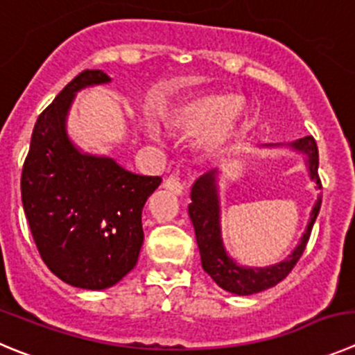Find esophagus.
Returning a JSON list of instances; mask_svg holds the SVG:
<instances>
[{
  "label": "esophagus",
  "mask_w": 355,
  "mask_h": 355,
  "mask_svg": "<svg viewBox=\"0 0 355 355\" xmlns=\"http://www.w3.org/2000/svg\"><path fill=\"white\" fill-rule=\"evenodd\" d=\"M164 189H168L170 193L177 194V196H180V194L184 193V185H182L180 178L175 177V175H171V177H168L166 180H164Z\"/></svg>",
  "instance_id": "obj_1"
}]
</instances>
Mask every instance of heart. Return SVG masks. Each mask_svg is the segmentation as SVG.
I'll return each instance as SVG.
<instances>
[{
	"label": "heart",
	"instance_id": "1",
	"mask_svg": "<svg viewBox=\"0 0 355 355\" xmlns=\"http://www.w3.org/2000/svg\"><path fill=\"white\" fill-rule=\"evenodd\" d=\"M243 115L238 96L201 92L182 101L166 115V125L178 135L201 132L200 148L211 155L223 150L234 137Z\"/></svg>",
	"mask_w": 355,
	"mask_h": 355
}]
</instances>
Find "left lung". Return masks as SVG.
<instances>
[{"label":"left lung","mask_w":355,"mask_h":355,"mask_svg":"<svg viewBox=\"0 0 355 355\" xmlns=\"http://www.w3.org/2000/svg\"><path fill=\"white\" fill-rule=\"evenodd\" d=\"M266 147H280V145H266ZM287 147L304 155L308 175L317 184V189H322L319 178V150H317L313 137L300 138L293 144H287ZM217 177L218 170L207 171L194 182L193 189H191L193 203L189 205V217L193 220L194 233H196L198 248H200L201 254V266L214 278V282L218 287H223L227 293L238 294V296H248V294L261 293V291L277 286L291 273V270L300 261L310 233H312L313 223L319 215L322 196H317L306 230H304L297 247L286 259L266 268L240 266L233 257H230V254L226 252V247H224L223 230H220V198H218Z\"/></svg>","instance_id":"1"}]
</instances>
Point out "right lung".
<instances>
[{
  "label": "right lung",
  "mask_w": 355,
  "mask_h": 355,
  "mask_svg": "<svg viewBox=\"0 0 355 355\" xmlns=\"http://www.w3.org/2000/svg\"><path fill=\"white\" fill-rule=\"evenodd\" d=\"M110 80L101 69H85L59 92L36 121L21 178L43 263L62 282L89 291L108 289L135 268L144 243L141 210L161 184V177L82 152L68 137L75 94Z\"/></svg>",
  "instance_id": "1"
}]
</instances>
